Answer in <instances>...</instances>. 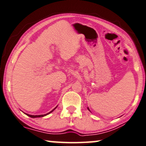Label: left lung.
<instances>
[{
  "instance_id": "left-lung-1",
  "label": "left lung",
  "mask_w": 146,
  "mask_h": 146,
  "mask_svg": "<svg viewBox=\"0 0 146 146\" xmlns=\"http://www.w3.org/2000/svg\"><path fill=\"white\" fill-rule=\"evenodd\" d=\"M87 109H88V110L89 111H90V110H89V108H87Z\"/></svg>"
}]
</instances>
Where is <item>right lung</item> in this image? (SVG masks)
Returning a JSON list of instances; mask_svg holds the SVG:
<instances>
[{
	"label": "right lung",
	"mask_w": 146,
	"mask_h": 146,
	"mask_svg": "<svg viewBox=\"0 0 146 146\" xmlns=\"http://www.w3.org/2000/svg\"><path fill=\"white\" fill-rule=\"evenodd\" d=\"M57 107H56V108H54L53 110H52V111H50V112H48V113H46V114H44V115H29V114L25 113V114H26V115H28V116H29V117H32V118H36V117H44V116H45V115H48V114H49V113H51V112H53V111H54V110H55V109L57 108Z\"/></svg>",
	"instance_id": "add662e5"
}]
</instances>
